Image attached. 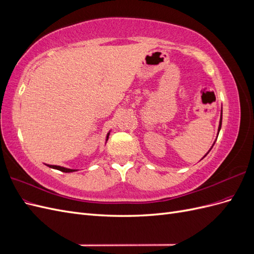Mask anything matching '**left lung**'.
Listing matches in <instances>:
<instances>
[{"label": "left lung", "instance_id": "left-lung-1", "mask_svg": "<svg viewBox=\"0 0 254 254\" xmlns=\"http://www.w3.org/2000/svg\"><path fill=\"white\" fill-rule=\"evenodd\" d=\"M221 122H222V110H221V113H220V121H219V126H218V133H219V130H220V128H221ZM214 144H215V143H214ZM214 144L212 145V147L214 146ZM212 147L210 148V150L212 149ZM210 150H209V151H210ZM209 151L206 152V155H207V153H209ZM206 155H205V156H206ZM205 156H204V157H205ZM204 157H203V158H204Z\"/></svg>", "mask_w": 254, "mask_h": 254}]
</instances>
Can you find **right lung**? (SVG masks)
I'll use <instances>...</instances> for the list:
<instances>
[{
	"label": "right lung",
	"instance_id": "obj_1",
	"mask_svg": "<svg viewBox=\"0 0 254 254\" xmlns=\"http://www.w3.org/2000/svg\"><path fill=\"white\" fill-rule=\"evenodd\" d=\"M109 134L110 132H108V134H107V137H106V142L108 141V137H109ZM49 167L51 168H54V170H58L60 172H64V173H73V172H76L77 170H71V168H66V167H63V166H58V165H50V164H47Z\"/></svg>",
	"mask_w": 254,
	"mask_h": 254
}]
</instances>
